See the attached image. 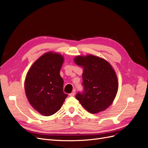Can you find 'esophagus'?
<instances>
[{
  "instance_id": "obj_1",
  "label": "esophagus",
  "mask_w": 148,
  "mask_h": 148,
  "mask_svg": "<svg viewBox=\"0 0 148 148\" xmlns=\"http://www.w3.org/2000/svg\"><path fill=\"white\" fill-rule=\"evenodd\" d=\"M75 90L72 92H71L70 95H69V96H75Z\"/></svg>"
}]
</instances>
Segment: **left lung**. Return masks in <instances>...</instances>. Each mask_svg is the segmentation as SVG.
<instances>
[{
    "label": "left lung",
    "mask_w": 148,
    "mask_h": 148,
    "mask_svg": "<svg viewBox=\"0 0 148 148\" xmlns=\"http://www.w3.org/2000/svg\"><path fill=\"white\" fill-rule=\"evenodd\" d=\"M75 63L83 67V92L76 99L89 112L97 114L113 102L118 91V79L108 62L92 55L77 56Z\"/></svg>",
    "instance_id": "obj_1"
}]
</instances>
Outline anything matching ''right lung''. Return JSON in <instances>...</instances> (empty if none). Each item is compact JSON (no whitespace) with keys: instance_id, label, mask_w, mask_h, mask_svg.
<instances>
[{"instance_id":"right-lung-1","label":"right lung","mask_w":148,"mask_h":148,"mask_svg":"<svg viewBox=\"0 0 148 148\" xmlns=\"http://www.w3.org/2000/svg\"><path fill=\"white\" fill-rule=\"evenodd\" d=\"M64 60L59 53L47 52L34 62L26 75V97L31 106L44 116L56 113L68 96L64 92V79L60 75Z\"/></svg>"}]
</instances>
